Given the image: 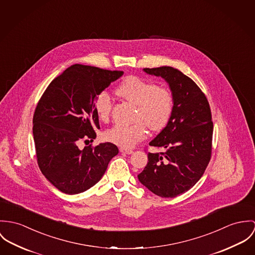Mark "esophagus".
I'll list each match as a JSON object with an SVG mask.
<instances>
[{
    "mask_svg": "<svg viewBox=\"0 0 255 255\" xmlns=\"http://www.w3.org/2000/svg\"><path fill=\"white\" fill-rule=\"evenodd\" d=\"M120 151L123 152V153H126V154H131V153H133V150H132V149L124 148V147H121V148H120Z\"/></svg>",
    "mask_w": 255,
    "mask_h": 255,
    "instance_id": "esophagus-1",
    "label": "esophagus"
}]
</instances>
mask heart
<instances>
[{
    "instance_id": "heart-1",
    "label": "heart",
    "mask_w": 255,
    "mask_h": 255,
    "mask_svg": "<svg viewBox=\"0 0 255 255\" xmlns=\"http://www.w3.org/2000/svg\"><path fill=\"white\" fill-rule=\"evenodd\" d=\"M116 92L120 97L137 105V122L131 125L115 124L106 131L107 141L123 147H132L146 137L147 127L157 132L167 125L174 110V95L168 87L131 76L118 86ZM94 108L101 121L107 122L110 119L113 100L108 91H103L96 97Z\"/></svg>"
}]
</instances>
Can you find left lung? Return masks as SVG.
Listing matches in <instances>:
<instances>
[{
	"label": "left lung",
	"instance_id": "1",
	"mask_svg": "<svg viewBox=\"0 0 255 255\" xmlns=\"http://www.w3.org/2000/svg\"><path fill=\"white\" fill-rule=\"evenodd\" d=\"M160 76L174 95L167 125L149 142L164 152H148L139 181L161 198H175L193 188L203 175L212 152L213 122L209 103L190 77L171 66L143 68Z\"/></svg>",
	"mask_w": 255,
	"mask_h": 255
}]
</instances>
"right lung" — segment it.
Here are the masks:
<instances>
[{"instance_id": "1", "label": "right lung", "mask_w": 255, "mask_h": 255, "mask_svg": "<svg viewBox=\"0 0 255 255\" xmlns=\"http://www.w3.org/2000/svg\"><path fill=\"white\" fill-rule=\"evenodd\" d=\"M123 71L73 64L47 87L33 115V137L42 174L64 194H80L97 184L118 153L112 142L87 145L100 129L96 97Z\"/></svg>"}]
</instances>
